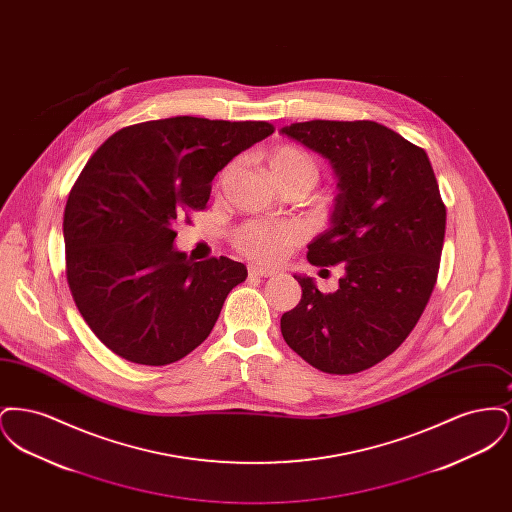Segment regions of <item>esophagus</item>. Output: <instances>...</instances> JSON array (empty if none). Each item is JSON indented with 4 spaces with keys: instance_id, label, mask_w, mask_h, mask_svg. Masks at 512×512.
I'll list each match as a JSON object with an SVG mask.
<instances>
[{
    "instance_id": "1",
    "label": "esophagus",
    "mask_w": 512,
    "mask_h": 512,
    "mask_svg": "<svg viewBox=\"0 0 512 512\" xmlns=\"http://www.w3.org/2000/svg\"><path fill=\"white\" fill-rule=\"evenodd\" d=\"M249 274H251V276H265V278H268V276H274V274H276V270H272V268L259 267V265H251V267H249Z\"/></svg>"
}]
</instances>
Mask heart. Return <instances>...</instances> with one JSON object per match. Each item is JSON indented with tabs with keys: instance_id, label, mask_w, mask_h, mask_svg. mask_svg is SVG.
<instances>
[{
	"instance_id": "b5f03b06",
	"label": "heart",
	"mask_w": 512,
	"mask_h": 512,
	"mask_svg": "<svg viewBox=\"0 0 512 512\" xmlns=\"http://www.w3.org/2000/svg\"><path fill=\"white\" fill-rule=\"evenodd\" d=\"M268 171L280 186L303 184L311 188L318 178L315 159L295 146L274 147L267 155ZM303 228L297 222L251 220L240 226L234 234V245L245 257L276 263L292 245L301 242Z\"/></svg>"
}]
</instances>
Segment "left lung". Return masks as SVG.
<instances>
[{"label": "left lung", "mask_w": 512, "mask_h": 512, "mask_svg": "<svg viewBox=\"0 0 512 512\" xmlns=\"http://www.w3.org/2000/svg\"><path fill=\"white\" fill-rule=\"evenodd\" d=\"M280 132L326 157L338 176L330 226L307 259L345 268L334 293L295 276L301 301L280 330L309 365L355 374L407 340L436 286L445 238L438 180L422 147L378 122H295Z\"/></svg>", "instance_id": "left-lung-1"}]
</instances>
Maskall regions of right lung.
<instances>
[{"label":"right lung","instance_id":"right-lung-1","mask_svg":"<svg viewBox=\"0 0 512 512\" xmlns=\"http://www.w3.org/2000/svg\"><path fill=\"white\" fill-rule=\"evenodd\" d=\"M272 132L265 121L172 117L126 126L90 157L63 217L67 282L113 353L171 365L207 340L247 268L188 259L172 245L174 224L205 209L217 172Z\"/></svg>","mask_w":512,"mask_h":512}]
</instances>
